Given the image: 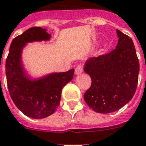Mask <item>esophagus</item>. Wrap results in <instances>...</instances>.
Returning <instances> with one entry per match:
<instances>
[{"label":"esophagus","mask_w":146,"mask_h":146,"mask_svg":"<svg viewBox=\"0 0 146 146\" xmlns=\"http://www.w3.org/2000/svg\"><path fill=\"white\" fill-rule=\"evenodd\" d=\"M83 73V66L81 65H79L76 67L75 69V74L76 75H80Z\"/></svg>","instance_id":"esophagus-1"}]
</instances>
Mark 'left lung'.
Returning a JSON list of instances; mask_svg holds the SVG:
<instances>
[{"label": "left lung", "instance_id": "obj_1", "mask_svg": "<svg viewBox=\"0 0 146 146\" xmlns=\"http://www.w3.org/2000/svg\"><path fill=\"white\" fill-rule=\"evenodd\" d=\"M119 37L110 53L86 61L84 71L92 78V85L84 98L89 107L99 113L119 110L131 101L138 80L139 62L132 40L116 30Z\"/></svg>", "mask_w": 146, "mask_h": 146}]
</instances>
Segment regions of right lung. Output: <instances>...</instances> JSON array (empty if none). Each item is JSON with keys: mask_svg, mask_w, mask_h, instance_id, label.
I'll return each instance as SVG.
<instances>
[{"mask_svg": "<svg viewBox=\"0 0 146 146\" xmlns=\"http://www.w3.org/2000/svg\"><path fill=\"white\" fill-rule=\"evenodd\" d=\"M51 37L46 29L30 28L14 38L6 59L5 71L11 99L19 110L33 119L45 118L54 113L60 104L62 89L72 80L74 74L72 69L33 77L25 69L23 51L27 44L49 41Z\"/></svg>", "mask_w": 146, "mask_h": 146, "instance_id": "right-lung-1", "label": "right lung"}]
</instances>
